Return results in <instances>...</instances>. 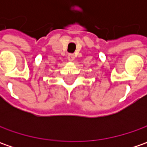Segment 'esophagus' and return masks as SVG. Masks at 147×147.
Wrapping results in <instances>:
<instances>
[{"label": "esophagus", "instance_id": "1", "mask_svg": "<svg viewBox=\"0 0 147 147\" xmlns=\"http://www.w3.org/2000/svg\"><path fill=\"white\" fill-rule=\"evenodd\" d=\"M68 59H69V61H73V60L74 59V54H69V55H68Z\"/></svg>", "mask_w": 147, "mask_h": 147}]
</instances>
